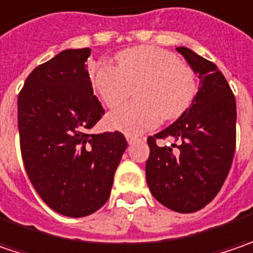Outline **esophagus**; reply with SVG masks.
<instances>
[{
	"mask_svg": "<svg viewBox=\"0 0 253 253\" xmlns=\"http://www.w3.org/2000/svg\"><path fill=\"white\" fill-rule=\"evenodd\" d=\"M126 141H128V143H129V145H132L133 142L138 141V138H133V136H131V135H126Z\"/></svg>",
	"mask_w": 253,
	"mask_h": 253,
	"instance_id": "esophagus-1",
	"label": "esophagus"
}]
</instances>
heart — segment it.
Segmentation results:
<instances>
[{
	"label": "heart",
	"mask_w": 253,
	"mask_h": 253,
	"mask_svg": "<svg viewBox=\"0 0 253 253\" xmlns=\"http://www.w3.org/2000/svg\"><path fill=\"white\" fill-rule=\"evenodd\" d=\"M91 83L104 104L115 108L135 87L136 101L110 114L112 128L126 135H139L155 128L161 118L173 120L193 102L197 90L196 70L166 49L138 46L117 56V67L98 63L91 72Z\"/></svg>",
	"instance_id": "heart-1"
}]
</instances>
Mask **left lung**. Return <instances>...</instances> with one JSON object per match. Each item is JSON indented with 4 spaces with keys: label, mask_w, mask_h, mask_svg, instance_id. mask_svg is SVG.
<instances>
[{
    "label": "left lung",
    "mask_w": 253,
    "mask_h": 253,
    "mask_svg": "<svg viewBox=\"0 0 253 253\" xmlns=\"http://www.w3.org/2000/svg\"><path fill=\"white\" fill-rule=\"evenodd\" d=\"M176 50L199 73L201 85L177 121L148 138L146 181L165 207L196 212L214 200L228 176L237 143V104L215 64L187 47ZM166 137L179 143L171 148L156 143Z\"/></svg>",
    "instance_id": "8db88e82"
}]
</instances>
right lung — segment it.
I'll return each mask as SVG.
<instances>
[{
    "mask_svg": "<svg viewBox=\"0 0 253 253\" xmlns=\"http://www.w3.org/2000/svg\"><path fill=\"white\" fill-rule=\"evenodd\" d=\"M90 49H67L35 67L18 95L19 145L36 193L59 214L85 217L111 193L128 142L121 132L90 133L104 114L92 94Z\"/></svg>",
    "mask_w": 253,
    "mask_h": 253,
    "instance_id": "add662e5",
    "label": "right lung"
}]
</instances>
